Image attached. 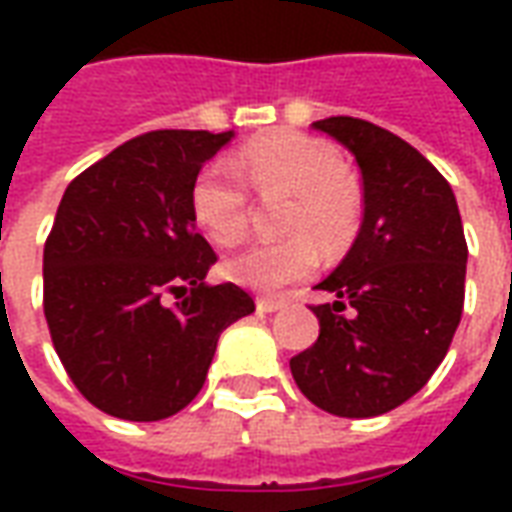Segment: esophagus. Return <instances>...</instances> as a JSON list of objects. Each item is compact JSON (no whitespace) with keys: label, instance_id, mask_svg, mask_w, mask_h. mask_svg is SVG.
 <instances>
[{"label":"esophagus","instance_id":"34e87169","mask_svg":"<svg viewBox=\"0 0 512 512\" xmlns=\"http://www.w3.org/2000/svg\"><path fill=\"white\" fill-rule=\"evenodd\" d=\"M282 304H285L282 299H266V296H260L257 299V312H277L282 310Z\"/></svg>","mask_w":512,"mask_h":512}]
</instances>
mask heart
I'll list each match as a JSON object with an SVG mask.
<instances>
[{
    "label": "heart",
    "instance_id": "b5f03b06",
    "mask_svg": "<svg viewBox=\"0 0 512 512\" xmlns=\"http://www.w3.org/2000/svg\"><path fill=\"white\" fill-rule=\"evenodd\" d=\"M241 174L224 161H208L189 189L191 216L213 244L233 246L249 227L250 183L263 197H288L279 230L288 238L246 246L224 263V274L257 293H282L315 274L321 249L343 252L362 227L365 197L354 178L340 169L329 142L307 134L255 139L241 150Z\"/></svg>",
    "mask_w": 512,
    "mask_h": 512
}]
</instances>
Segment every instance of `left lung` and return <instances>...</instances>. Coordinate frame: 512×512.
I'll return each instance as SVG.
<instances>
[{"instance_id":"left-lung-1","label":"left lung","mask_w":512,"mask_h":512,"mask_svg":"<svg viewBox=\"0 0 512 512\" xmlns=\"http://www.w3.org/2000/svg\"><path fill=\"white\" fill-rule=\"evenodd\" d=\"M354 153L365 219L312 304L318 340L290 359L315 406L365 419L414 397L450 351L466 288V238L450 183L392 131L359 117L312 123Z\"/></svg>"}]
</instances>
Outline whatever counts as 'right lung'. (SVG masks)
<instances>
[{
	"mask_svg": "<svg viewBox=\"0 0 512 512\" xmlns=\"http://www.w3.org/2000/svg\"><path fill=\"white\" fill-rule=\"evenodd\" d=\"M233 131H147L71 180L43 246V312L65 373L95 408L156 422L205 384L219 334L255 312L197 233L189 189Z\"/></svg>",
	"mask_w": 512,
	"mask_h": 512,
	"instance_id": "obj_1",
	"label": "right lung"
}]
</instances>
